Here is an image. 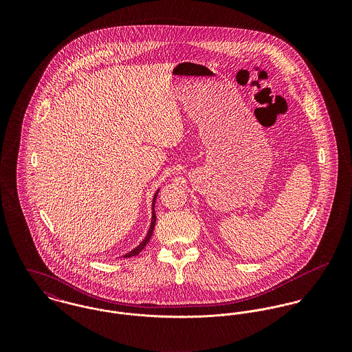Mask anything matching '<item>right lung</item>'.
I'll return each instance as SVG.
<instances>
[{"label": "right lung", "instance_id": "right-lung-1", "mask_svg": "<svg viewBox=\"0 0 352 352\" xmlns=\"http://www.w3.org/2000/svg\"><path fill=\"white\" fill-rule=\"evenodd\" d=\"M155 198H157V192H155V195H154V199H153V215H151V228H149V232H148V236L145 237V240L135 248V250H133L131 252H129L127 254H124V257H131V256H137L140 252L142 251L145 247H146V244L149 243V240H151V234H153V229H154V225H155V214H154V203H155Z\"/></svg>", "mask_w": 352, "mask_h": 352}]
</instances>
